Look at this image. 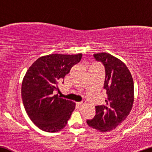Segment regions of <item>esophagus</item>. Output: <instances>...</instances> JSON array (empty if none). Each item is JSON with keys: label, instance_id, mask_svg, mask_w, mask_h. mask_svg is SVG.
Here are the masks:
<instances>
[{"label": "esophagus", "instance_id": "1", "mask_svg": "<svg viewBox=\"0 0 152 152\" xmlns=\"http://www.w3.org/2000/svg\"><path fill=\"white\" fill-rule=\"evenodd\" d=\"M77 104H78V105L83 106H84V105L85 104V101H83V102H78Z\"/></svg>", "mask_w": 152, "mask_h": 152}]
</instances>
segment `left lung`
I'll use <instances>...</instances> for the list:
<instances>
[{
  "label": "left lung",
  "mask_w": 152,
  "mask_h": 152,
  "mask_svg": "<svg viewBox=\"0 0 152 152\" xmlns=\"http://www.w3.org/2000/svg\"><path fill=\"white\" fill-rule=\"evenodd\" d=\"M94 56L104 66V89L108 96L105 104L96 106V115L87 123L99 132H108L120 125L132 110L134 82L130 70L118 58L107 53Z\"/></svg>",
  "instance_id": "1"
}]
</instances>
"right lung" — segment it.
I'll return each instance as SVG.
<instances>
[{
  "label": "right lung",
  "instance_id": "1",
  "mask_svg": "<svg viewBox=\"0 0 152 152\" xmlns=\"http://www.w3.org/2000/svg\"><path fill=\"white\" fill-rule=\"evenodd\" d=\"M82 54H51L37 58L27 70L22 83L25 110L34 124L48 132L61 130L75 109L74 102L53 94L58 82L64 78Z\"/></svg>",
  "mask_w": 152,
  "mask_h": 152
}]
</instances>
